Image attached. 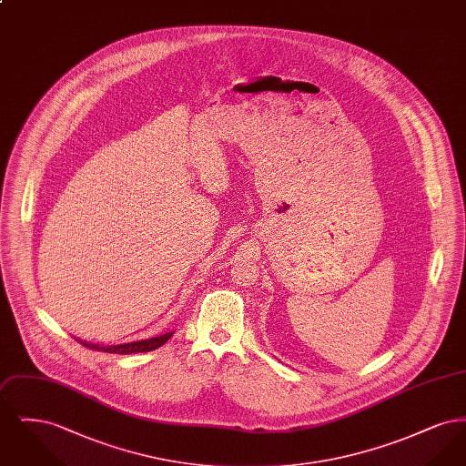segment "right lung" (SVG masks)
Here are the masks:
<instances>
[{"mask_svg":"<svg viewBox=\"0 0 466 466\" xmlns=\"http://www.w3.org/2000/svg\"><path fill=\"white\" fill-rule=\"evenodd\" d=\"M175 332H166L150 339H141V340H134V342H126V344H113V346H105V344H92L86 340H78L84 346H87L90 350L96 351H103V353H115V355H131V353H147V351H154L157 348H160L162 344H166Z\"/></svg>","mask_w":466,"mask_h":466,"instance_id":"add662e5","label":"right lung"}]
</instances>
